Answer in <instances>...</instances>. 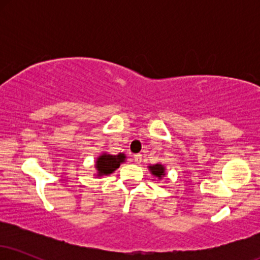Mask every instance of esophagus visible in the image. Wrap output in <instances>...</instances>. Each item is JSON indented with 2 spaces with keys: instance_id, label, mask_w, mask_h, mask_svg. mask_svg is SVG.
I'll return each instance as SVG.
<instances>
[{
  "instance_id": "esophagus-1",
  "label": "esophagus",
  "mask_w": 260,
  "mask_h": 260,
  "mask_svg": "<svg viewBox=\"0 0 260 260\" xmlns=\"http://www.w3.org/2000/svg\"><path fill=\"white\" fill-rule=\"evenodd\" d=\"M133 157H134V162H136V164L142 162V155H140V154H136Z\"/></svg>"
}]
</instances>
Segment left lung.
I'll list each match as a JSON object with an SVG mask.
<instances>
[{
	"mask_svg": "<svg viewBox=\"0 0 260 260\" xmlns=\"http://www.w3.org/2000/svg\"><path fill=\"white\" fill-rule=\"evenodd\" d=\"M148 170L150 171V174L153 175L154 177H156L159 181L162 180V177H165V175H166L165 165H162V164H160V162L155 164V165H149Z\"/></svg>",
	"mask_w": 260,
	"mask_h": 260,
	"instance_id": "left-lung-1",
	"label": "left lung"
}]
</instances>
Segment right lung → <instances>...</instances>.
<instances>
[{
    "instance_id": "1",
    "label": "right lung",
    "mask_w": 260,
    "mask_h": 260,
    "mask_svg": "<svg viewBox=\"0 0 260 260\" xmlns=\"http://www.w3.org/2000/svg\"><path fill=\"white\" fill-rule=\"evenodd\" d=\"M127 156L126 154L120 153L117 155H111L106 151L101 153L99 156L95 160V170H96V174L94 176L96 177H104V176H109L113 174L118 168H120L121 164H123L126 161Z\"/></svg>"
}]
</instances>
